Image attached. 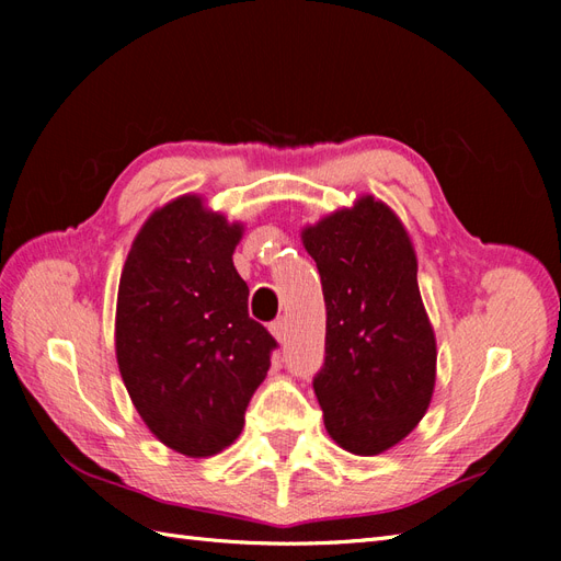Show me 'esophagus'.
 <instances>
[{"label":"esophagus","mask_w":561,"mask_h":561,"mask_svg":"<svg viewBox=\"0 0 561 561\" xmlns=\"http://www.w3.org/2000/svg\"><path fill=\"white\" fill-rule=\"evenodd\" d=\"M268 330H271V334H274L278 342L283 344L285 342V336H287V320L285 318H278V320H274L268 325Z\"/></svg>","instance_id":"esophagus-1"}]
</instances>
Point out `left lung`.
Returning <instances> with one entry per match:
<instances>
[{
	"instance_id": "obj_1",
	"label": "left lung",
	"mask_w": 561,
	"mask_h": 561,
	"mask_svg": "<svg viewBox=\"0 0 561 561\" xmlns=\"http://www.w3.org/2000/svg\"><path fill=\"white\" fill-rule=\"evenodd\" d=\"M301 243L328 309L325 365L313 379L325 428L351 454H383L419 426L437 371L412 239L383 201L365 194L304 227Z\"/></svg>"
}]
</instances>
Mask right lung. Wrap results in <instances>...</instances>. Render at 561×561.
I'll return each instance as SVG.
<instances>
[{"instance_id":"obj_1","label":"right lung","mask_w":561,"mask_h":561,"mask_svg":"<svg viewBox=\"0 0 561 561\" xmlns=\"http://www.w3.org/2000/svg\"><path fill=\"white\" fill-rule=\"evenodd\" d=\"M243 225L184 194L135 236L116 297V363L159 443L206 458L241 435L276 339L248 316L233 266Z\"/></svg>"}]
</instances>
